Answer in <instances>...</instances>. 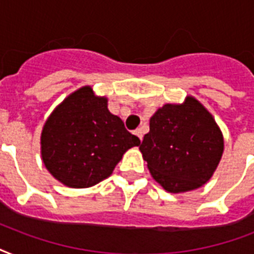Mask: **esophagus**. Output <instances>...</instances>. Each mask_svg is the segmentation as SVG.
Instances as JSON below:
<instances>
[{
  "label": "esophagus",
  "mask_w": 254,
  "mask_h": 254,
  "mask_svg": "<svg viewBox=\"0 0 254 254\" xmlns=\"http://www.w3.org/2000/svg\"><path fill=\"white\" fill-rule=\"evenodd\" d=\"M134 134L137 135V137H138L139 141H142L143 134H142V130H141V129H135V130H134Z\"/></svg>",
  "instance_id": "obj_1"
}]
</instances>
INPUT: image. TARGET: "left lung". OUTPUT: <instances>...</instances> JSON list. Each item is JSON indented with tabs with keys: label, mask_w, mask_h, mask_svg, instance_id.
<instances>
[{
	"label": "left lung",
	"mask_w": 254,
	"mask_h": 254,
	"mask_svg": "<svg viewBox=\"0 0 254 254\" xmlns=\"http://www.w3.org/2000/svg\"><path fill=\"white\" fill-rule=\"evenodd\" d=\"M139 150L151 177L167 192H187L212 178L224 151V137L207 108L187 96L182 104L157 109Z\"/></svg>",
	"instance_id": "obj_1"
}]
</instances>
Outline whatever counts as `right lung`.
Segmentation results:
<instances>
[{
    "instance_id": "1",
    "label": "right lung",
    "mask_w": 254,
    "mask_h": 254,
    "mask_svg": "<svg viewBox=\"0 0 254 254\" xmlns=\"http://www.w3.org/2000/svg\"><path fill=\"white\" fill-rule=\"evenodd\" d=\"M139 139L112 115L105 96L91 85L79 88L46 120L41 134V155L46 169L71 189H87L107 179L125 151Z\"/></svg>"
}]
</instances>
